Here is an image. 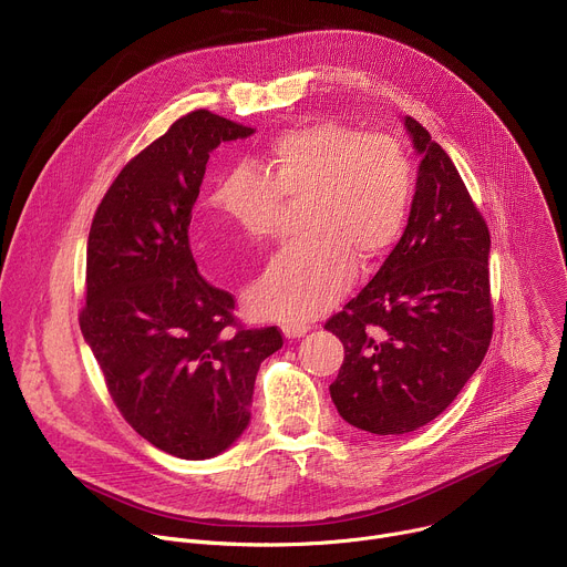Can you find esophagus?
Segmentation results:
<instances>
[{
    "label": "esophagus",
    "instance_id": "34e87169",
    "mask_svg": "<svg viewBox=\"0 0 567 567\" xmlns=\"http://www.w3.org/2000/svg\"><path fill=\"white\" fill-rule=\"evenodd\" d=\"M282 332L287 339H300L309 332V326H282Z\"/></svg>",
    "mask_w": 567,
    "mask_h": 567
}]
</instances>
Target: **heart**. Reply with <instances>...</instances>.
<instances>
[{
	"instance_id": "b5f03b06",
	"label": "heart",
	"mask_w": 567,
	"mask_h": 567,
	"mask_svg": "<svg viewBox=\"0 0 567 567\" xmlns=\"http://www.w3.org/2000/svg\"><path fill=\"white\" fill-rule=\"evenodd\" d=\"M413 161L396 138L341 121H318L278 134L258 171L235 166L208 195L210 210L247 237L267 241L285 204H300V239L274 256L249 302L287 326L316 318L350 285L354 260H381L406 226Z\"/></svg>"
}]
</instances>
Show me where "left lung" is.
<instances>
[{"instance_id":"1","label":"left lung","mask_w":567,"mask_h":567,"mask_svg":"<svg viewBox=\"0 0 567 567\" xmlns=\"http://www.w3.org/2000/svg\"><path fill=\"white\" fill-rule=\"evenodd\" d=\"M403 125L422 154L406 230L326 322L346 348L334 406L374 435L411 433L444 413L494 334L487 221L429 130L411 116Z\"/></svg>"}]
</instances>
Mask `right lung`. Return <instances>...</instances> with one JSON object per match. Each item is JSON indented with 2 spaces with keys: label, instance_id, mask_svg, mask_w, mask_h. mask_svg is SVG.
Returning a JSON list of instances; mask_svg holds the SVG:
<instances>
[{
  "label": "right lung",
  "instance_id": "obj_1",
  "mask_svg": "<svg viewBox=\"0 0 567 567\" xmlns=\"http://www.w3.org/2000/svg\"><path fill=\"white\" fill-rule=\"evenodd\" d=\"M254 130L195 110L141 150L96 208L80 330L125 422L182 460L226 451L251 420L282 332L249 330L197 271L188 226L210 152Z\"/></svg>",
  "mask_w": 567,
  "mask_h": 567
}]
</instances>
